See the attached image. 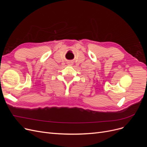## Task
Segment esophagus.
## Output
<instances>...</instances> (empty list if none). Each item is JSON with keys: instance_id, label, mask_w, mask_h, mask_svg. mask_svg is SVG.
I'll use <instances>...</instances> for the list:
<instances>
[{"instance_id": "34e87169", "label": "esophagus", "mask_w": 147, "mask_h": 147, "mask_svg": "<svg viewBox=\"0 0 147 147\" xmlns=\"http://www.w3.org/2000/svg\"><path fill=\"white\" fill-rule=\"evenodd\" d=\"M69 64H70V65H72V63H69Z\"/></svg>"}]
</instances>
